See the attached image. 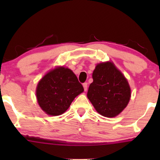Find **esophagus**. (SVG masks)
<instances>
[{
	"label": "esophagus",
	"mask_w": 160,
	"mask_h": 160,
	"mask_svg": "<svg viewBox=\"0 0 160 160\" xmlns=\"http://www.w3.org/2000/svg\"><path fill=\"white\" fill-rule=\"evenodd\" d=\"M82 86H83L84 90L85 91L87 90V82H84V83H82Z\"/></svg>",
	"instance_id": "1"
}]
</instances>
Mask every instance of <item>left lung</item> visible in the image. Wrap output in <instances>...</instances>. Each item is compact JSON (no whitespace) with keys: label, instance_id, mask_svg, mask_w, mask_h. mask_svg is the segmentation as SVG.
<instances>
[{"label":"left lung","instance_id":"1","mask_svg":"<svg viewBox=\"0 0 160 160\" xmlns=\"http://www.w3.org/2000/svg\"><path fill=\"white\" fill-rule=\"evenodd\" d=\"M87 97L97 112L113 117L127 106L131 89L127 80L112 62L98 64L92 73Z\"/></svg>","mask_w":160,"mask_h":160}]
</instances>
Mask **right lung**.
Listing matches in <instances>:
<instances>
[{
    "label": "right lung",
    "mask_w": 160,
    "mask_h": 160,
    "mask_svg": "<svg viewBox=\"0 0 160 160\" xmlns=\"http://www.w3.org/2000/svg\"><path fill=\"white\" fill-rule=\"evenodd\" d=\"M83 92L82 84L71 70L58 67L49 71L38 82L36 95L40 107L47 114L61 115Z\"/></svg>",
    "instance_id": "obj_1"
}]
</instances>
